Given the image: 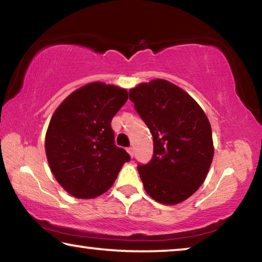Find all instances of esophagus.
<instances>
[{
	"label": "esophagus",
	"mask_w": 262,
	"mask_h": 262,
	"mask_svg": "<svg viewBox=\"0 0 262 262\" xmlns=\"http://www.w3.org/2000/svg\"><path fill=\"white\" fill-rule=\"evenodd\" d=\"M127 152L129 153V156H130L132 158H133V156H134V148H133V147H128Z\"/></svg>",
	"instance_id": "1"
}]
</instances>
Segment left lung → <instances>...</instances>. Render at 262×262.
Segmentation results:
<instances>
[{
    "instance_id": "1",
    "label": "left lung",
    "mask_w": 262,
    "mask_h": 262,
    "mask_svg": "<svg viewBox=\"0 0 262 262\" xmlns=\"http://www.w3.org/2000/svg\"><path fill=\"white\" fill-rule=\"evenodd\" d=\"M129 99L153 136V157L139 164L146 192L163 204H177L196 192L213 157L208 117L189 94L165 79L129 90Z\"/></svg>"
}]
</instances>
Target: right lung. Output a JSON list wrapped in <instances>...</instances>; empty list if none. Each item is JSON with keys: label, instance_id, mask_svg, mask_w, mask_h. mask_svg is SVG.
<instances>
[{"label": "right lung", "instance_id": "1", "mask_svg": "<svg viewBox=\"0 0 262 262\" xmlns=\"http://www.w3.org/2000/svg\"><path fill=\"white\" fill-rule=\"evenodd\" d=\"M127 99V90L96 82L73 91L54 112L46 133V156L57 182L73 197L104 193L130 160L115 145L110 124Z\"/></svg>", "mask_w": 262, "mask_h": 262}]
</instances>
